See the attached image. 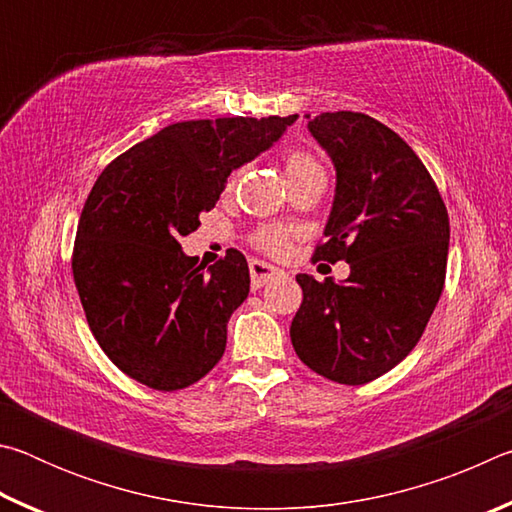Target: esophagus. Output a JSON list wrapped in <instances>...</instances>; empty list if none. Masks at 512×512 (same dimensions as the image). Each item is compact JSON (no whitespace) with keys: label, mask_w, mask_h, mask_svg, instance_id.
Wrapping results in <instances>:
<instances>
[{"label":"esophagus","mask_w":512,"mask_h":512,"mask_svg":"<svg viewBox=\"0 0 512 512\" xmlns=\"http://www.w3.org/2000/svg\"><path fill=\"white\" fill-rule=\"evenodd\" d=\"M248 268H250V287H253V289L264 287L268 280L284 275L280 268H275L271 264H264V262H257V259H253V262L248 264Z\"/></svg>","instance_id":"obj_1"}]
</instances>
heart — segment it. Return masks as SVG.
<instances>
[{"label":"heart","instance_id":"obj_1","mask_svg":"<svg viewBox=\"0 0 512 512\" xmlns=\"http://www.w3.org/2000/svg\"><path fill=\"white\" fill-rule=\"evenodd\" d=\"M311 169H320V167L305 151H289L287 158H284V173H287V180L298 178ZM237 176L239 173H235V176L228 180V187L237 183ZM250 244L271 257H284L289 253V246H291V230L277 228V225H264V228H257L253 232Z\"/></svg>","mask_w":512,"mask_h":512}]
</instances>
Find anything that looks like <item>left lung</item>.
<instances>
[{
  "instance_id": "1",
  "label": "left lung",
  "mask_w": 512,
  "mask_h": 512,
  "mask_svg": "<svg viewBox=\"0 0 512 512\" xmlns=\"http://www.w3.org/2000/svg\"><path fill=\"white\" fill-rule=\"evenodd\" d=\"M309 131L336 167L325 241L311 259H345L343 284L296 275L291 320L300 361L361 386L395 368L427 327L445 287L449 216L431 173L391 128L363 112H323Z\"/></svg>"
}]
</instances>
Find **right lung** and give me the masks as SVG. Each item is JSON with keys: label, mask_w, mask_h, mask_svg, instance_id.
Returning a JSON list of instances; mask_svg holds the SVG:
<instances>
[{"label": "right lung", "mask_w": 512, "mask_h": 512, "mask_svg": "<svg viewBox=\"0 0 512 512\" xmlns=\"http://www.w3.org/2000/svg\"><path fill=\"white\" fill-rule=\"evenodd\" d=\"M289 117L178 121L121 153L83 205L72 273L92 336L115 366L153 391L205 377L225 350L228 318L250 289L246 257L210 266L180 250L232 169L287 131Z\"/></svg>", "instance_id": "right-lung-1"}]
</instances>
